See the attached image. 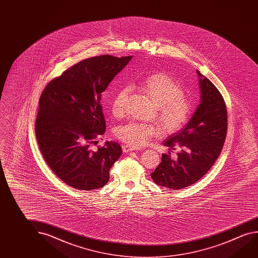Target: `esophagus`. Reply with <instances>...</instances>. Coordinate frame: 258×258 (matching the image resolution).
Masks as SVG:
<instances>
[{"instance_id":"1","label":"esophagus","mask_w":258,"mask_h":258,"mask_svg":"<svg viewBox=\"0 0 258 258\" xmlns=\"http://www.w3.org/2000/svg\"><path fill=\"white\" fill-rule=\"evenodd\" d=\"M138 148L135 147H132V146H128V145H123L122 150L123 152L127 153L133 151V150H137Z\"/></svg>"}]
</instances>
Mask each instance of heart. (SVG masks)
Returning a JSON list of instances; mask_svg holds the SVG:
<instances>
[{
	"label": "heart",
	"instance_id": "heart-1",
	"mask_svg": "<svg viewBox=\"0 0 258 258\" xmlns=\"http://www.w3.org/2000/svg\"><path fill=\"white\" fill-rule=\"evenodd\" d=\"M136 87L157 107L161 127L165 134H173L182 130L190 118L192 103L184 94L179 81L166 73H156L140 81ZM128 89L121 87L110 101V111L115 118H121L127 108ZM161 133L155 124L130 122L120 126L116 131L118 139L132 147L148 143Z\"/></svg>",
	"mask_w": 258,
	"mask_h": 258
}]
</instances>
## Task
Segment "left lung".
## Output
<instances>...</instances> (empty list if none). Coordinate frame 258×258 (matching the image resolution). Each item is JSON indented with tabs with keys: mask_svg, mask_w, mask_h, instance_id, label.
Listing matches in <instances>:
<instances>
[{
	"mask_svg": "<svg viewBox=\"0 0 258 258\" xmlns=\"http://www.w3.org/2000/svg\"><path fill=\"white\" fill-rule=\"evenodd\" d=\"M201 103L190 121L179 133L169 137L164 146L175 150L163 154L159 165L151 173L157 185L179 190L203 177L215 163L223 148L228 130V112L223 97L215 85L199 72Z\"/></svg>",
	"mask_w": 258,
	"mask_h": 258,
	"instance_id": "left-lung-1",
	"label": "left lung"
}]
</instances>
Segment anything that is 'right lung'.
Returning <instances> with one entry per match:
<instances>
[{
    "label": "right lung",
    "instance_id": "right-lung-1",
    "mask_svg": "<svg viewBox=\"0 0 258 258\" xmlns=\"http://www.w3.org/2000/svg\"><path fill=\"white\" fill-rule=\"evenodd\" d=\"M131 58L102 55L83 60L52 79L40 95L35 122L38 148L55 175L77 190L105 185L122 153L112 141L96 150L91 146L105 132L102 93Z\"/></svg>",
    "mask_w": 258,
    "mask_h": 258
}]
</instances>
